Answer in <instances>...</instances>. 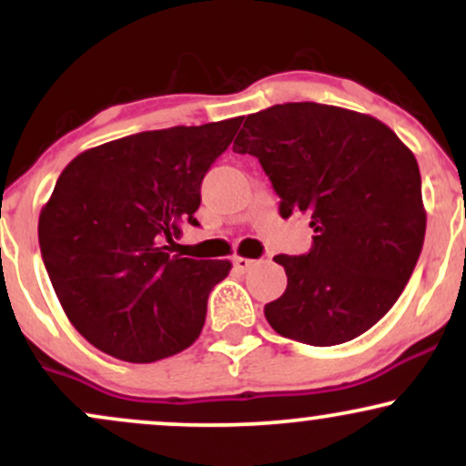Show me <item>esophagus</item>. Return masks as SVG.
I'll return each mask as SVG.
<instances>
[{
	"mask_svg": "<svg viewBox=\"0 0 466 466\" xmlns=\"http://www.w3.org/2000/svg\"><path fill=\"white\" fill-rule=\"evenodd\" d=\"M232 263H234V269H237V271H248L249 267L254 265V260H251V258H243V256H234Z\"/></svg>",
	"mask_w": 466,
	"mask_h": 466,
	"instance_id": "34e87169",
	"label": "esophagus"
}]
</instances>
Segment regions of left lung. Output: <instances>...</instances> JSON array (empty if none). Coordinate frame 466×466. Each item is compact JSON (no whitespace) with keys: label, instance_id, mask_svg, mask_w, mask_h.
I'll return each instance as SVG.
<instances>
[{"label":"left lung","instance_id":"8db88e82","mask_svg":"<svg viewBox=\"0 0 466 466\" xmlns=\"http://www.w3.org/2000/svg\"><path fill=\"white\" fill-rule=\"evenodd\" d=\"M234 151L258 157L280 217L304 215L313 248L276 256L287 291L265 304L278 335L335 346L372 329L408 285L427 215L414 153L377 117L319 103L245 117Z\"/></svg>","mask_w":466,"mask_h":466}]
</instances>
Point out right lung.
Wrapping results in <instances>:
<instances>
[{
    "instance_id": "obj_1",
    "label": "right lung",
    "mask_w": 466,
    "mask_h": 466,
    "mask_svg": "<svg viewBox=\"0 0 466 466\" xmlns=\"http://www.w3.org/2000/svg\"><path fill=\"white\" fill-rule=\"evenodd\" d=\"M240 117L100 144L66 166L39 217L41 256L67 319L116 360L151 363L195 344L229 260L175 254L199 226L201 181Z\"/></svg>"
}]
</instances>
